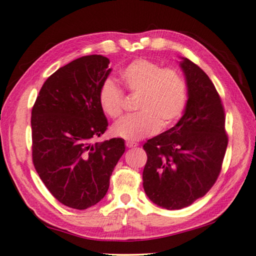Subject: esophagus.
<instances>
[{
	"mask_svg": "<svg viewBox=\"0 0 256 256\" xmlns=\"http://www.w3.org/2000/svg\"><path fill=\"white\" fill-rule=\"evenodd\" d=\"M126 146H127L128 148H132V147H136V146H137V142H126Z\"/></svg>",
	"mask_w": 256,
	"mask_h": 256,
	"instance_id": "1",
	"label": "esophagus"
}]
</instances>
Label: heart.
I'll use <instances>...</instances> for the list:
<instances>
[{
  "instance_id": "heart-1",
  "label": "heart",
  "mask_w": 256,
  "mask_h": 256,
  "mask_svg": "<svg viewBox=\"0 0 256 256\" xmlns=\"http://www.w3.org/2000/svg\"><path fill=\"white\" fill-rule=\"evenodd\" d=\"M124 88L138 96V114L127 116L112 126V135L129 142H137L154 135L160 128L176 122L186 109L188 86L186 78L174 68H163L158 62L138 58L120 72ZM98 103L112 119L124 109V93L111 80H106L98 91Z\"/></svg>"
}]
</instances>
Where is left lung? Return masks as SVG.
I'll return each instance as SVG.
<instances>
[{
    "mask_svg": "<svg viewBox=\"0 0 256 256\" xmlns=\"http://www.w3.org/2000/svg\"><path fill=\"white\" fill-rule=\"evenodd\" d=\"M180 66L188 85L184 114L142 146L147 154L145 194L168 210L186 208L212 189L228 144L225 110L212 80L188 58Z\"/></svg>",
    "mask_w": 256,
    "mask_h": 256,
    "instance_id": "obj_1",
    "label": "left lung"
}]
</instances>
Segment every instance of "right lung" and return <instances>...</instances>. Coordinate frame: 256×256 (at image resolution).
Here are the masks:
<instances>
[{"label":"right lung","instance_id":"right-lung-1","mask_svg":"<svg viewBox=\"0 0 256 256\" xmlns=\"http://www.w3.org/2000/svg\"><path fill=\"white\" fill-rule=\"evenodd\" d=\"M109 64L104 56L88 55L60 67L44 83L31 111L36 171L49 192L73 209L103 199L124 153L122 138L93 142L108 127L98 91Z\"/></svg>","mask_w":256,"mask_h":256}]
</instances>
